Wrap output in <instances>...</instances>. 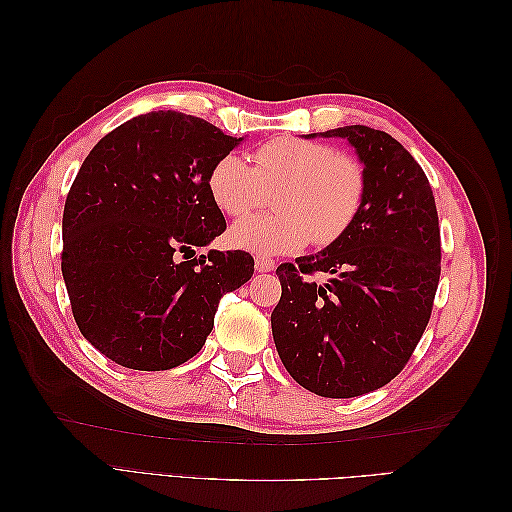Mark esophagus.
<instances>
[{
    "label": "esophagus",
    "mask_w": 512,
    "mask_h": 512,
    "mask_svg": "<svg viewBox=\"0 0 512 512\" xmlns=\"http://www.w3.org/2000/svg\"><path fill=\"white\" fill-rule=\"evenodd\" d=\"M275 269V260L267 256H256V271L258 273H271Z\"/></svg>",
    "instance_id": "esophagus-1"
}]
</instances>
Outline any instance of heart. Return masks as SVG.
<instances>
[{"label": "heart", "instance_id": "1", "mask_svg": "<svg viewBox=\"0 0 512 512\" xmlns=\"http://www.w3.org/2000/svg\"><path fill=\"white\" fill-rule=\"evenodd\" d=\"M213 203L245 218L275 190V215H254L230 230V243L254 254H294L309 241L327 247L359 220L367 173L359 158L309 138L280 136L254 151V166L226 153L209 170Z\"/></svg>", "mask_w": 512, "mask_h": 512}]
</instances>
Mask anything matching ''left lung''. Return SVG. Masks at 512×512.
Here are the masks:
<instances>
[{
    "mask_svg": "<svg viewBox=\"0 0 512 512\" xmlns=\"http://www.w3.org/2000/svg\"><path fill=\"white\" fill-rule=\"evenodd\" d=\"M320 134L348 138L365 164L367 198L342 239L277 267L282 299L271 327L303 389L344 399L391 382L421 342L440 282V224L427 175L391 134Z\"/></svg>",
    "mask_w": 512,
    "mask_h": 512,
    "instance_id": "8db88e82",
    "label": "left lung"
}]
</instances>
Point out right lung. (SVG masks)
I'll list each match as a JSON object with an SVG mask.
<instances>
[{
	"instance_id": "obj_1",
	"label": "right lung",
	"mask_w": 512,
	"mask_h": 512,
	"mask_svg": "<svg viewBox=\"0 0 512 512\" xmlns=\"http://www.w3.org/2000/svg\"><path fill=\"white\" fill-rule=\"evenodd\" d=\"M239 141L153 111L89 151L66 198L61 273L79 331L111 361L164 371L192 359L220 299L254 275L241 250L196 256L226 230L207 179Z\"/></svg>"
}]
</instances>
